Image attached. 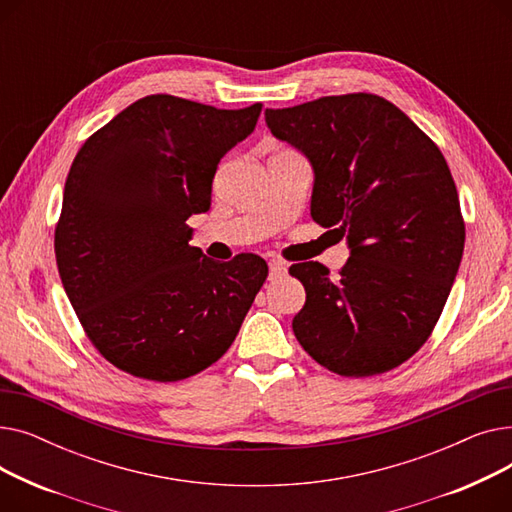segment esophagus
I'll return each mask as SVG.
<instances>
[{
  "instance_id": "1",
  "label": "esophagus",
  "mask_w": 512,
  "mask_h": 512,
  "mask_svg": "<svg viewBox=\"0 0 512 512\" xmlns=\"http://www.w3.org/2000/svg\"><path fill=\"white\" fill-rule=\"evenodd\" d=\"M284 274H286V265L284 263H278V261L270 263V280H276V278H280Z\"/></svg>"
}]
</instances>
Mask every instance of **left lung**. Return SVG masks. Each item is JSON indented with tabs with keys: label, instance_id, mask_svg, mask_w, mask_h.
Instances as JSON below:
<instances>
[{
	"label": "left lung",
	"instance_id": "1",
	"mask_svg": "<svg viewBox=\"0 0 512 512\" xmlns=\"http://www.w3.org/2000/svg\"><path fill=\"white\" fill-rule=\"evenodd\" d=\"M265 124L309 159L311 218L351 251L338 280L317 261L290 267L307 292L294 336L346 378L398 367L432 334L463 257L465 224L444 155L371 93L265 110Z\"/></svg>",
	"mask_w": 512,
	"mask_h": 512
}]
</instances>
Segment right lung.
<instances>
[{"instance_id": "add662e5", "label": "right lung", "mask_w": 512, "mask_h": 512, "mask_svg": "<svg viewBox=\"0 0 512 512\" xmlns=\"http://www.w3.org/2000/svg\"><path fill=\"white\" fill-rule=\"evenodd\" d=\"M261 107L149 95L72 161L56 228L60 278L97 351L134 378L178 382L218 361L267 278L253 253L207 259L186 226L209 209L220 159L255 130Z\"/></svg>"}]
</instances>
